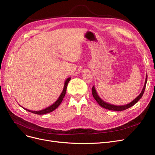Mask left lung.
<instances>
[{"mask_svg": "<svg viewBox=\"0 0 155 155\" xmlns=\"http://www.w3.org/2000/svg\"><path fill=\"white\" fill-rule=\"evenodd\" d=\"M147 76L146 75V81H145V84L144 85V87H143L141 93H140V94L135 99H134L132 101L129 103V104H127V105H112L108 104V103L105 102V101L103 100L102 99H101L100 97L98 96V93H97L96 89L94 87V86L92 88V94L93 96L94 97V98L95 99V100L98 102V104L102 107L103 108H105L106 109L108 110H115V111H122L124 110L127 109V108L132 107L133 105H134L141 98L144 93V91H145V88H146V83H147Z\"/></svg>", "mask_w": 155, "mask_h": 155, "instance_id": "obj_1", "label": "left lung"}]
</instances>
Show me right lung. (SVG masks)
I'll use <instances>...</instances> for the list:
<instances>
[{"label": "right lung", "instance_id": "1", "mask_svg": "<svg viewBox=\"0 0 155 155\" xmlns=\"http://www.w3.org/2000/svg\"><path fill=\"white\" fill-rule=\"evenodd\" d=\"M71 80V78L69 77L68 78L66 81H65V82H64V88H63V90L62 91V93L61 94V95L59 96V98L57 99L54 104L52 105H51L50 106L47 107L46 108H44V109L43 110H38V111H34V110H28V109H27V108H25L24 107H21L24 108V109H25V110H27L28 112H32V113H34V114H38V115H42V114H47V113H50L51 112L54 111V110H55L56 108L58 107L60 104H61V102L63 100V98H64V97L66 94V88H67V86H68V82H70V81Z\"/></svg>", "mask_w": 155, "mask_h": 155}]
</instances>
